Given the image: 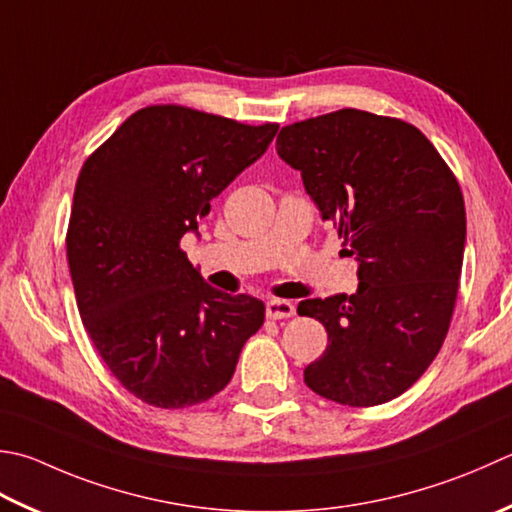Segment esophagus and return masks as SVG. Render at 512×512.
<instances>
[{"label":"esophagus","instance_id":"esophagus-1","mask_svg":"<svg viewBox=\"0 0 512 512\" xmlns=\"http://www.w3.org/2000/svg\"><path fill=\"white\" fill-rule=\"evenodd\" d=\"M295 315V306L288 299H270L266 304V317L268 319H288Z\"/></svg>","mask_w":512,"mask_h":512}]
</instances>
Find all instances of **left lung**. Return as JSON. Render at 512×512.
Here are the masks:
<instances>
[{"mask_svg":"<svg viewBox=\"0 0 512 512\" xmlns=\"http://www.w3.org/2000/svg\"><path fill=\"white\" fill-rule=\"evenodd\" d=\"M277 155L357 259L355 295L297 306L328 333L304 382L344 406L386 404L446 339L466 244L462 190L422 130L357 108L284 126Z\"/></svg>","mask_w":512,"mask_h":512,"instance_id":"8db88e82","label":"left lung"}]
</instances>
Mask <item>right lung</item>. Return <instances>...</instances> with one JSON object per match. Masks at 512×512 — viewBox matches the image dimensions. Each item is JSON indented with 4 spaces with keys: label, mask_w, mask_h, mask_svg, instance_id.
<instances>
[{
    "label": "right lung",
    "mask_w": 512,
    "mask_h": 512,
    "mask_svg": "<svg viewBox=\"0 0 512 512\" xmlns=\"http://www.w3.org/2000/svg\"><path fill=\"white\" fill-rule=\"evenodd\" d=\"M277 128L146 106L82 166L66 235L77 308L110 373L150 406L224 390L264 324V302L208 286L179 242Z\"/></svg>",
    "instance_id": "1"
}]
</instances>
